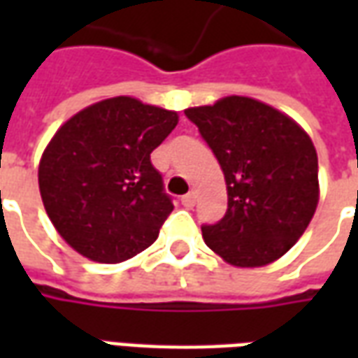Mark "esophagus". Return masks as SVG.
<instances>
[{"label": "esophagus", "instance_id": "34e87169", "mask_svg": "<svg viewBox=\"0 0 358 358\" xmlns=\"http://www.w3.org/2000/svg\"><path fill=\"white\" fill-rule=\"evenodd\" d=\"M195 199H197L195 192H189V194H186L184 197H182V205H184V207H187V209H192V207L195 205Z\"/></svg>", "mask_w": 358, "mask_h": 358}]
</instances>
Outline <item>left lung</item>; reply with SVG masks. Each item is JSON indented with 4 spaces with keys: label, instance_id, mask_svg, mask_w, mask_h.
Wrapping results in <instances>:
<instances>
[{
    "label": "left lung",
    "instance_id": "8db88e82",
    "mask_svg": "<svg viewBox=\"0 0 358 358\" xmlns=\"http://www.w3.org/2000/svg\"><path fill=\"white\" fill-rule=\"evenodd\" d=\"M224 172L228 209L203 240L226 263H274L307 230L318 205V157L308 134L266 103L230 95L186 109Z\"/></svg>",
    "mask_w": 358,
    "mask_h": 358
}]
</instances>
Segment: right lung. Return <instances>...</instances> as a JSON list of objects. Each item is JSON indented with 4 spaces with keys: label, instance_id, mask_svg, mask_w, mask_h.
I'll return each mask as SVG.
<instances>
[{
    "label": "right lung",
    "instance_id": "right-lung-1",
    "mask_svg": "<svg viewBox=\"0 0 358 358\" xmlns=\"http://www.w3.org/2000/svg\"><path fill=\"white\" fill-rule=\"evenodd\" d=\"M178 113L118 95L59 128L43 151L38 184L61 238L95 263H122L148 249L174 205L151 151Z\"/></svg>",
    "mask_w": 358,
    "mask_h": 358
}]
</instances>
